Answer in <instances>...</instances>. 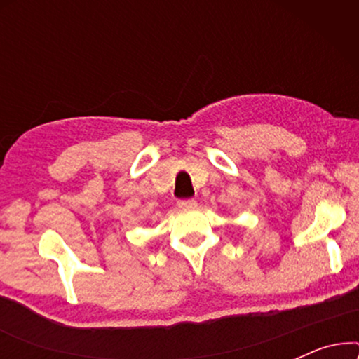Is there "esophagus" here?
<instances>
[{"instance_id":"1","label":"esophagus","mask_w":359,"mask_h":359,"mask_svg":"<svg viewBox=\"0 0 359 359\" xmlns=\"http://www.w3.org/2000/svg\"><path fill=\"white\" fill-rule=\"evenodd\" d=\"M198 203H196V199H180L178 201V208L180 209H194Z\"/></svg>"}]
</instances>
